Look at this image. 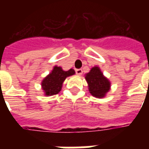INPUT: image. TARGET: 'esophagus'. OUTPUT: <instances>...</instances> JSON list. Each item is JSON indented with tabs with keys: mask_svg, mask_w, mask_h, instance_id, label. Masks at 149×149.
Here are the masks:
<instances>
[{
	"mask_svg": "<svg viewBox=\"0 0 149 149\" xmlns=\"http://www.w3.org/2000/svg\"><path fill=\"white\" fill-rule=\"evenodd\" d=\"M76 73H77L78 76H81V75H82V73H83V71H82V69H81V68H78V69H76Z\"/></svg>",
	"mask_w": 149,
	"mask_h": 149,
	"instance_id": "1",
	"label": "esophagus"
}]
</instances>
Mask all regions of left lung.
I'll return each instance as SVG.
<instances>
[{
  "label": "left lung",
  "instance_id": "obj_1",
  "mask_svg": "<svg viewBox=\"0 0 149 149\" xmlns=\"http://www.w3.org/2000/svg\"><path fill=\"white\" fill-rule=\"evenodd\" d=\"M88 91L92 96L97 98H104L111 88V82L104 77L98 66H94L85 74Z\"/></svg>",
  "mask_w": 149,
  "mask_h": 149
}]
</instances>
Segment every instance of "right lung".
<instances>
[{
  "mask_svg": "<svg viewBox=\"0 0 149 149\" xmlns=\"http://www.w3.org/2000/svg\"><path fill=\"white\" fill-rule=\"evenodd\" d=\"M74 74L75 71L72 68L65 71L61 67L56 65L54 66L51 72L41 81V88L44 92V95L46 97H50L58 94L61 90L65 79Z\"/></svg>",
  "mask_w": 149,
  "mask_h": 149,
  "instance_id": "right-lung-1",
  "label": "right lung"
}]
</instances>
